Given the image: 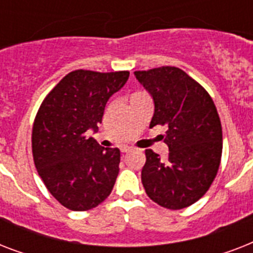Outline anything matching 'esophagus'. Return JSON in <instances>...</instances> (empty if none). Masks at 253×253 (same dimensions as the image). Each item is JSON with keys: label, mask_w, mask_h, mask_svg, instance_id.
<instances>
[{"label": "esophagus", "mask_w": 253, "mask_h": 253, "mask_svg": "<svg viewBox=\"0 0 253 253\" xmlns=\"http://www.w3.org/2000/svg\"><path fill=\"white\" fill-rule=\"evenodd\" d=\"M130 151H131V147L123 146L122 148H121V152H122V154H126V152H130Z\"/></svg>", "instance_id": "1"}]
</instances>
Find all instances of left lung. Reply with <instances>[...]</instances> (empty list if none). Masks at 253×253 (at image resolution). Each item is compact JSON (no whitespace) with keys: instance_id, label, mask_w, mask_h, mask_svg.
Here are the masks:
<instances>
[{"instance_id":"1","label":"left lung","mask_w":253,"mask_h":253,"mask_svg":"<svg viewBox=\"0 0 253 253\" xmlns=\"http://www.w3.org/2000/svg\"><path fill=\"white\" fill-rule=\"evenodd\" d=\"M154 99L150 127L167 126V160L146 150L142 182L163 208H188L208 192L222 158V126L209 93L176 67L134 72Z\"/></svg>"}]
</instances>
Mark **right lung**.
I'll return each instance as SVG.
<instances>
[{
    "label": "right lung",
    "instance_id": "right-lung-1",
    "mask_svg": "<svg viewBox=\"0 0 253 253\" xmlns=\"http://www.w3.org/2000/svg\"><path fill=\"white\" fill-rule=\"evenodd\" d=\"M130 72L68 73L42 102L33 127V156L48 192L64 208L85 211L110 196L119 172L118 148H103L98 131L107 101Z\"/></svg>",
    "mask_w": 253,
    "mask_h": 253
}]
</instances>
